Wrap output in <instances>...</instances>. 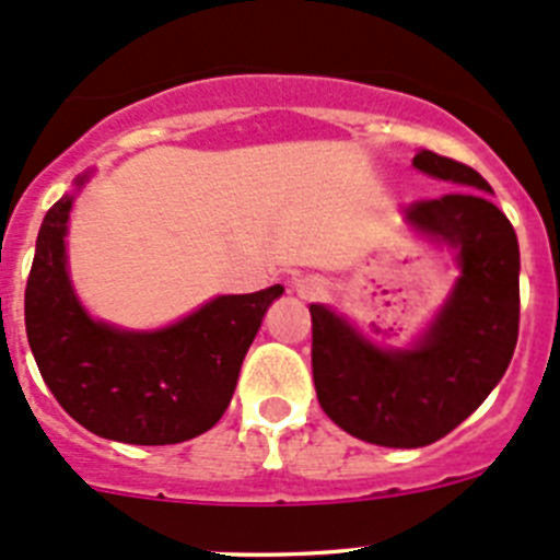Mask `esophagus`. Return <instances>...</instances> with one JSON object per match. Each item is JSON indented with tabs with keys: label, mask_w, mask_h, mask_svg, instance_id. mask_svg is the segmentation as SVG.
<instances>
[{
	"label": "esophagus",
	"mask_w": 560,
	"mask_h": 560,
	"mask_svg": "<svg viewBox=\"0 0 560 560\" xmlns=\"http://www.w3.org/2000/svg\"><path fill=\"white\" fill-rule=\"evenodd\" d=\"M298 292H301L303 298H322L327 292L325 281L319 279H301L298 281Z\"/></svg>",
	"instance_id": "obj_1"
}]
</instances>
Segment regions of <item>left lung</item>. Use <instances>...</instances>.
Instances as JSON below:
<instances>
[{"instance_id": "obj_1", "label": "left lung", "mask_w": 560, "mask_h": 560, "mask_svg": "<svg viewBox=\"0 0 560 560\" xmlns=\"http://www.w3.org/2000/svg\"><path fill=\"white\" fill-rule=\"evenodd\" d=\"M417 171L457 189L415 200L406 219L457 248L460 279L415 349L385 352L330 308L312 303V369L322 411L380 447H425L455 431L501 382L521 327V248L488 180L420 151Z\"/></svg>"}]
</instances>
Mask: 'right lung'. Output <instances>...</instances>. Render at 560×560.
Returning <instances> with one entry per match:
<instances>
[{"label": "right lung", "mask_w": 560, "mask_h": 560, "mask_svg": "<svg viewBox=\"0 0 560 560\" xmlns=\"http://www.w3.org/2000/svg\"><path fill=\"white\" fill-rule=\"evenodd\" d=\"M70 208L65 195L45 213L24 295L26 338L45 385L72 420L113 442L200 436L230 406L241 363L284 287L222 295L165 330H116L83 312L67 279Z\"/></svg>", "instance_id": "obj_1"}]
</instances>
